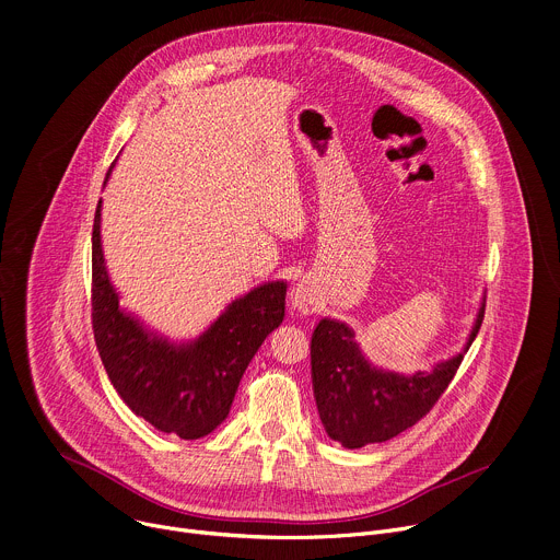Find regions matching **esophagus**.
Returning a JSON list of instances; mask_svg holds the SVG:
<instances>
[{"instance_id":"34e87169","label":"esophagus","mask_w":560,"mask_h":560,"mask_svg":"<svg viewBox=\"0 0 560 560\" xmlns=\"http://www.w3.org/2000/svg\"><path fill=\"white\" fill-rule=\"evenodd\" d=\"M290 301H292V307L301 314H310L316 310V296H314V290L307 281H299L294 288H292V294H290Z\"/></svg>"}]
</instances>
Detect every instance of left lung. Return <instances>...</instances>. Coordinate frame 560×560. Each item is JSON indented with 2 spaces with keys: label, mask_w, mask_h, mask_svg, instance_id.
I'll return each instance as SVG.
<instances>
[{
  "label": "left lung",
  "mask_w": 560,
  "mask_h": 560,
  "mask_svg": "<svg viewBox=\"0 0 560 560\" xmlns=\"http://www.w3.org/2000/svg\"><path fill=\"white\" fill-rule=\"evenodd\" d=\"M486 303L478 310L467 348L481 330ZM465 348V350H467ZM312 387L318 417L330 439L354 450L383 443L419 423L452 383L463 354L434 365L432 372L404 376L368 363L354 332L322 318L312 335Z\"/></svg>",
  "instance_id": "8db88e82"
}]
</instances>
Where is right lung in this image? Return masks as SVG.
<instances>
[{
  "label": "right lung",
  "mask_w": 560,
  "mask_h": 560,
  "mask_svg": "<svg viewBox=\"0 0 560 560\" xmlns=\"http://www.w3.org/2000/svg\"><path fill=\"white\" fill-rule=\"evenodd\" d=\"M100 221L102 201L93 223L91 303L95 343L108 378L124 404L159 432L201 439L228 417L248 363L283 322L285 283L250 290L232 301L197 341L171 343L119 307L104 264Z\"/></svg>",
  "instance_id": "right-lung-1"
}]
</instances>
